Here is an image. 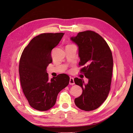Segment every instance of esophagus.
I'll return each instance as SVG.
<instances>
[{"instance_id":"esophagus-1","label":"esophagus","mask_w":133,"mask_h":133,"mask_svg":"<svg viewBox=\"0 0 133 133\" xmlns=\"http://www.w3.org/2000/svg\"><path fill=\"white\" fill-rule=\"evenodd\" d=\"M74 84H75V82L74 80V78H70L69 79V84H70V85H74Z\"/></svg>"}]
</instances>
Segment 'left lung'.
Returning <instances> with one entry per match:
<instances>
[{
	"instance_id": "left-lung-1",
	"label": "left lung",
	"mask_w": 133,
	"mask_h": 133,
	"mask_svg": "<svg viewBox=\"0 0 133 133\" xmlns=\"http://www.w3.org/2000/svg\"><path fill=\"white\" fill-rule=\"evenodd\" d=\"M70 40L78 46L81 72L88 79L87 84L81 79H74L83 90L75 104L83 110H95L106 100L110 89L113 68L111 50L105 40L92 31L80 32Z\"/></svg>"
}]
</instances>
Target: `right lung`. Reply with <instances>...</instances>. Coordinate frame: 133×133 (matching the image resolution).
Masks as SVG:
<instances>
[{"label": "right lung", "instance_id": "1", "mask_svg": "<svg viewBox=\"0 0 133 133\" xmlns=\"http://www.w3.org/2000/svg\"><path fill=\"white\" fill-rule=\"evenodd\" d=\"M64 35L43 33L31 40L20 59L19 73L23 91L29 105L39 111H46L56 103L59 92L69 83V76L58 75L50 79L46 68L52 63L51 52Z\"/></svg>", "mask_w": 133, "mask_h": 133}]
</instances>
